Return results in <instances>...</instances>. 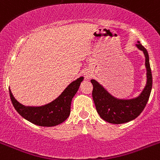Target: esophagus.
Here are the masks:
<instances>
[{"label":"esophagus","mask_w":160,"mask_h":160,"mask_svg":"<svg viewBox=\"0 0 160 160\" xmlns=\"http://www.w3.org/2000/svg\"><path fill=\"white\" fill-rule=\"evenodd\" d=\"M92 75H93V72L90 69H87V70L84 71V77L87 80H89L90 78L92 77Z\"/></svg>","instance_id":"34e87169"}]
</instances>
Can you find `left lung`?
Segmentation results:
<instances>
[{
  "label": "left lung",
  "mask_w": 160,
  "mask_h": 160,
  "mask_svg": "<svg viewBox=\"0 0 160 160\" xmlns=\"http://www.w3.org/2000/svg\"><path fill=\"white\" fill-rule=\"evenodd\" d=\"M136 47L142 51L145 56L147 70V82L138 96L130 99H122L113 96L108 90L94 79L90 82L93 85L92 96L96 110L99 116L107 122L113 124L125 123L135 119L142 113L149 99L152 88V74L149 62V55L147 49L137 42Z\"/></svg>",
  "instance_id": "8db88e82"
}]
</instances>
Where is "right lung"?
I'll list each match as a JSON object with an SVG mask.
<instances>
[{"label":"right lung","mask_w":160,"mask_h":160,"mask_svg":"<svg viewBox=\"0 0 160 160\" xmlns=\"http://www.w3.org/2000/svg\"><path fill=\"white\" fill-rule=\"evenodd\" d=\"M84 78L72 82L58 97L51 102L41 107H26L17 101L9 89V94L14 108L20 115L29 122L41 127H54L67 119L73 96L78 90Z\"/></svg>","instance_id":"add662e5"}]
</instances>
